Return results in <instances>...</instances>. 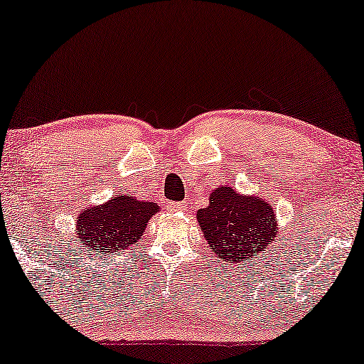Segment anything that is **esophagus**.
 I'll list each match as a JSON object with an SVG mask.
<instances>
[{
  "label": "esophagus",
  "instance_id": "1",
  "mask_svg": "<svg viewBox=\"0 0 364 364\" xmlns=\"http://www.w3.org/2000/svg\"><path fill=\"white\" fill-rule=\"evenodd\" d=\"M168 208H171V210H173V212L182 210L183 202H171V203H168Z\"/></svg>",
  "mask_w": 364,
  "mask_h": 364
}]
</instances>
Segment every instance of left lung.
Segmentation results:
<instances>
[{
  "label": "left lung",
  "instance_id": "8db88e82",
  "mask_svg": "<svg viewBox=\"0 0 364 364\" xmlns=\"http://www.w3.org/2000/svg\"><path fill=\"white\" fill-rule=\"evenodd\" d=\"M197 222L212 252L230 263L253 260L275 240L278 232L270 203L225 186L208 196V207L197 212Z\"/></svg>",
  "mask_w": 364,
  "mask_h": 364
}]
</instances>
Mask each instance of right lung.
<instances>
[{"mask_svg": "<svg viewBox=\"0 0 364 364\" xmlns=\"http://www.w3.org/2000/svg\"><path fill=\"white\" fill-rule=\"evenodd\" d=\"M161 210L157 203L136 197L117 196L102 205L89 207L79 213L76 235L91 252L112 253L136 243L152 215Z\"/></svg>", "mask_w": 364, "mask_h": 364, "instance_id": "obj_1", "label": "right lung"}]
</instances>
